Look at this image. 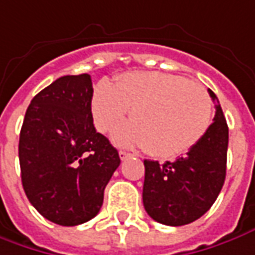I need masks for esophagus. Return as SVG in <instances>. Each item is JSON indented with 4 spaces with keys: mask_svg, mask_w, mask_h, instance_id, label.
<instances>
[{
    "mask_svg": "<svg viewBox=\"0 0 255 255\" xmlns=\"http://www.w3.org/2000/svg\"><path fill=\"white\" fill-rule=\"evenodd\" d=\"M119 155H120L121 160H126V159H128V157H131V153H128V152H126V150H120V152H119Z\"/></svg>",
    "mask_w": 255,
    "mask_h": 255,
    "instance_id": "34e87169",
    "label": "esophagus"
}]
</instances>
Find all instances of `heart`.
Returning a JSON list of instances; mask_svg holds the SVG:
<instances>
[{"instance_id": "obj_1", "label": "heart", "mask_w": 255, "mask_h": 255, "mask_svg": "<svg viewBox=\"0 0 255 255\" xmlns=\"http://www.w3.org/2000/svg\"><path fill=\"white\" fill-rule=\"evenodd\" d=\"M131 109L127 123L116 129L120 146H141L159 159H173L193 149L212 123L208 92L180 75L128 72L113 85L100 81L92 93L91 112L100 132H109Z\"/></svg>"}]
</instances>
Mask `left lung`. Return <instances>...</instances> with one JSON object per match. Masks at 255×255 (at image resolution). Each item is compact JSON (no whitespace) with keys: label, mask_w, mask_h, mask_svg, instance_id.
Segmentation results:
<instances>
[{"label":"left lung","mask_w":255,"mask_h":255,"mask_svg":"<svg viewBox=\"0 0 255 255\" xmlns=\"http://www.w3.org/2000/svg\"><path fill=\"white\" fill-rule=\"evenodd\" d=\"M208 92L216 113L204 138L174 162L143 160V207L162 225L183 226L197 221L212 207L225 183L229 128L216 95Z\"/></svg>","instance_id":"8db88e82"}]
</instances>
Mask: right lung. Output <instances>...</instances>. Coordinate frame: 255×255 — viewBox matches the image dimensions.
Returning <instances> with one entry per match:
<instances>
[{"mask_svg":"<svg viewBox=\"0 0 255 255\" xmlns=\"http://www.w3.org/2000/svg\"><path fill=\"white\" fill-rule=\"evenodd\" d=\"M91 75L58 78L32 99L19 136L27 200L50 222L77 226L99 214L119 152L96 132Z\"/></svg>","mask_w":255,"mask_h":255,"instance_id":"right-lung-1","label":"right lung"}]
</instances>
